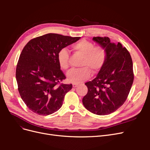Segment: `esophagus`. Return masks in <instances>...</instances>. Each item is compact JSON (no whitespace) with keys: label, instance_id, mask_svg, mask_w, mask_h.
<instances>
[{"label":"esophagus","instance_id":"1","mask_svg":"<svg viewBox=\"0 0 150 150\" xmlns=\"http://www.w3.org/2000/svg\"><path fill=\"white\" fill-rule=\"evenodd\" d=\"M78 86V84H76V83H72V87L73 88H76V87H77V86Z\"/></svg>","mask_w":150,"mask_h":150}]
</instances>
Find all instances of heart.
Masks as SVG:
<instances>
[{
  "instance_id": "1",
  "label": "heart",
  "mask_w": 150,
  "mask_h": 150,
  "mask_svg": "<svg viewBox=\"0 0 150 150\" xmlns=\"http://www.w3.org/2000/svg\"><path fill=\"white\" fill-rule=\"evenodd\" d=\"M72 49L75 52L83 56L80 66L83 67L72 69L67 72V80L71 83H79L88 79L91 76V71L96 74L105 64L107 51L102 46H94V44L86 39H82L72 44ZM57 59L62 69L66 70L69 66V54L67 50L62 48L58 52Z\"/></svg>"
}]
</instances>
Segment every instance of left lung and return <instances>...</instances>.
Wrapping results in <instances>:
<instances>
[{"mask_svg":"<svg viewBox=\"0 0 150 150\" xmlns=\"http://www.w3.org/2000/svg\"><path fill=\"white\" fill-rule=\"evenodd\" d=\"M93 40L106 49L107 58L96 78L85 83L88 91L83 103L94 114L106 115L120 108L128 96L134 80L133 61L121 43H111L108 37Z\"/></svg>","mask_w":150,"mask_h":150,"instance_id":"left-lung-1","label":"left lung"}]
</instances>
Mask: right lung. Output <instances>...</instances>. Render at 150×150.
<instances>
[{
    "label": "right lung",
    "instance_id": "1",
    "mask_svg": "<svg viewBox=\"0 0 150 150\" xmlns=\"http://www.w3.org/2000/svg\"><path fill=\"white\" fill-rule=\"evenodd\" d=\"M80 38L49 33L31 39L22 49L16 67L18 90L26 106L35 114L51 115L62 106L72 86L61 84L66 76L57 55Z\"/></svg>",
    "mask_w": 150,
    "mask_h": 150
}]
</instances>
